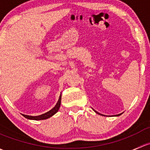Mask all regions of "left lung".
<instances>
[{"mask_svg": "<svg viewBox=\"0 0 150 150\" xmlns=\"http://www.w3.org/2000/svg\"><path fill=\"white\" fill-rule=\"evenodd\" d=\"M93 111H95V112L96 113H98V114H99V115H101V116H105V115H103V114H101V113H98V112H97V111H95V110H94L93 109ZM121 114V113H119V114H117V115H116V116H120V115Z\"/></svg>", "mask_w": 150, "mask_h": 150, "instance_id": "1", "label": "left lung"}]
</instances>
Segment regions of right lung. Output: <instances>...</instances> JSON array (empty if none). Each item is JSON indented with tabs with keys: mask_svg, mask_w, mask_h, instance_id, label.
<instances>
[{
	"mask_svg": "<svg viewBox=\"0 0 150 150\" xmlns=\"http://www.w3.org/2000/svg\"><path fill=\"white\" fill-rule=\"evenodd\" d=\"M61 98H62V95L60 94L59 98V100H58L57 103L55 106L53 108H52L50 111H47V113H43L42 115H39V116H29V115H25V114H22L25 118L26 119H30V120H45V119H47L49 118L52 117L53 115H54L55 113L58 111L59 110V107H60V104H61Z\"/></svg>",
	"mask_w": 150,
	"mask_h": 150,
	"instance_id": "1",
	"label": "right lung"
}]
</instances>
